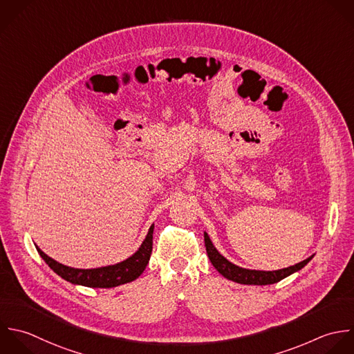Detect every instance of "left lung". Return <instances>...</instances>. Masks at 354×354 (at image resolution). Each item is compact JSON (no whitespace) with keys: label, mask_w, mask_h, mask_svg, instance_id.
<instances>
[{"label":"left lung","mask_w":354,"mask_h":354,"mask_svg":"<svg viewBox=\"0 0 354 354\" xmlns=\"http://www.w3.org/2000/svg\"><path fill=\"white\" fill-rule=\"evenodd\" d=\"M204 241H205V248H207V254L208 258L211 261V263L214 265V268L227 280H232L234 283L239 284H247V286H268V284H274L281 281L283 279L291 276L292 273L301 270L302 268H305L315 255L309 257L308 259L286 268V269H280V270H273V272H265V270H250V269H243L232 262H229L225 257H222L218 250L214 247L209 236L207 233H204Z\"/></svg>","instance_id":"obj_1"}]
</instances>
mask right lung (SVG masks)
Returning <instances> with one entry per match:
<instances>
[{
  "label": "right lung",
  "mask_w": 354,
  "mask_h": 354,
  "mask_svg": "<svg viewBox=\"0 0 354 354\" xmlns=\"http://www.w3.org/2000/svg\"><path fill=\"white\" fill-rule=\"evenodd\" d=\"M153 230H154V226H150L145 241L132 257H129L128 259L120 263L97 268V269L68 268L49 258L37 245L35 248L39 257L45 261V263L63 280L75 286H84L91 288H113L121 284L131 283L143 273V270L149 263L151 250H153Z\"/></svg>",
  "instance_id": "add662e5"
}]
</instances>
